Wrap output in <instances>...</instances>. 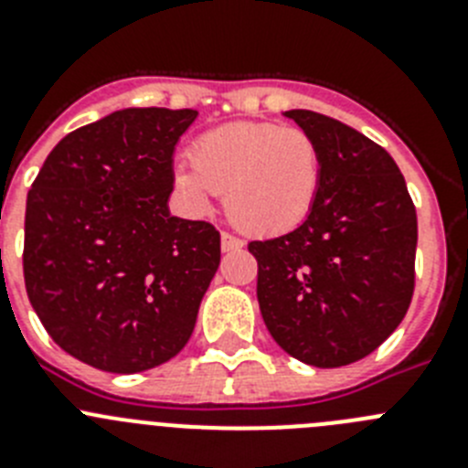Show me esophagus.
Returning a JSON list of instances; mask_svg holds the SVG:
<instances>
[{
	"label": "esophagus",
	"mask_w": 468,
	"mask_h": 468,
	"mask_svg": "<svg viewBox=\"0 0 468 468\" xmlns=\"http://www.w3.org/2000/svg\"><path fill=\"white\" fill-rule=\"evenodd\" d=\"M222 250L225 253H229V250H239V248H243V241L239 237H234V234H227V231H222Z\"/></svg>",
	"instance_id": "obj_1"
}]
</instances>
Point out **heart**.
Segmentation results:
<instances>
[{
	"instance_id": "obj_1",
	"label": "heart",
	"mask_w": 468,
	"mask_h": 468,
	"mask_svg": "<svg viewBox=\"0 0 468 468\" xmlns=\"http://www.w3.org/2000/svg\"><path fill=\"white\" fill-rule=\"evenodd\" d=\"M324 161L316 140L292 126L237 122L198 135L192 161L173 171L194 210H208L225 192V210L248 234H283L307 220L316 204Z\"/></svg>"
}]
</instances>
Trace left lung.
I'll return each instance as SVG.
<instances>
[{
	"mask_svg": "<svg viewBox=\"0 0 468 468\" xmlns=\"http://www.w3.org/2000/svg\"><path fill=\"white\" fill-rule=\"evenodd\" d=\"M285 117L316 140L324 177L297 229L248 243L260 312L292 358L349 366L373 354L410 307L415 204L396 161L356 128L309 110Z\"/></svg>",
	"mask_w": 468,
	"mask_h": 468,
	"instance_id": "8db88e82",
	"label": "left lung"
}]
</instances>
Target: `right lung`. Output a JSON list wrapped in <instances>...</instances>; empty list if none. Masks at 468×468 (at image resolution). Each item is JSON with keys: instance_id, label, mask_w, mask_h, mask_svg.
Returning a JSON list of instances; mask_svg holds the SVG:
<instances>
[{"instance_id": "obj_1", "label": "right lung", "mask_w": 468, "mask_h": 468, "mask_svg": "<svg viewBox=\"0 0 468 468\" xmlns=\"http://www.w3.org/2000/svg\"><path fill=\"white\" fill-rule=\"evenodd\" d=\"M194 110L128 107L65 135L25 206V291L69 356L143 373L187 345L220 231L168 213L173 152Z\"/></svg>"}]
</instances>
